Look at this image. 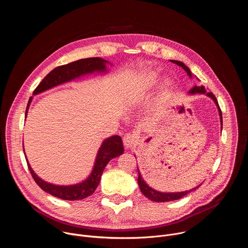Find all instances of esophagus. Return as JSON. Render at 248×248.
Returning a JSON list of instances; mask_svg holds the SVG:
<instances>
[{
	"label": "esophagus",
	"mask_w": 248,
	"mask_h": 248,
	"mask_svg": "<svg viewBox=\"0 0 248 248\" xmlns=\"http://www.w3.org/2000/svg\"><path fill=\"white\" fill-rule=\"evenodd\" d=\"M123 142H124V145L125 147V149L133 148L135 143H136V137L131 133H127L123 138Z\"/></svg>",
	"instance_id": "obj_1"
}]
</instances>
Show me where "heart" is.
<instances>
[{
    "instance_id": "obj_1",
    "label": "heart",
    "mask_w": 248,
    "mask_h": 248,
    "mask_svg": "<svg viewBox=\"0 0 248 248\" xmlns=\"http://www.w3.org/2000/svg\"><path fill=\"white\" fill-rule=\"evenodd\" d=\"M158 79V75L154 72L146 74L141 81L138 83L136 89H135V95L137 97L143 96L146 92H148L149 90H151L154 85L156 84ZM170 86H171V80L170 79H166L164 81V84L162 86V89L160 90L158 96H157V105L158 107H162L164 106L168 100H169V95H170Z\"/></svg>"
}]
</instances>
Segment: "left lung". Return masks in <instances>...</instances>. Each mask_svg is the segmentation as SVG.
Segmentation results:
<instances>
[{"instance_id": "8db88e82", "label": "left lung", "mask_w": 248, "mask_h": 248, "mask_svg": "<svg viewBox=\"0 0 248 248\" xmlns=\"http://www.w3.org/2000/svg\"><path fill=\"white\" fill-rule=\"evenodd\" d=\"M171 62L178 64L180 66H182L186 74L188 75L189 78H192V75H191V72L190 69L182 62H179V61H174V60H170ZM189 94H195V93H200V94H205L207 95L208 97H210L212 100H213L216 104V106L218 107V110H219V115H220V121H221V125L223 127V119H222V112H221V109L219 107V104H218V101L215 97V95L212 93V92H206L204 86H194L192 87L189 91H188ZM138 169V168H137ZM137 183H138V186H139V188L141 190V192H142L148 199L152 200V201H155V202H167V201H172V200H178V199H181L183 198L184 196H186V194H188L189 192L195 190L196 188H198L201 185H199L198 186L190 189V190H186V191H183V192H160V191H157L155 189H153L151 186H149L145 181L143 180L142 176H141V173L138 170V179H137Z\"/></svg>"}]
</instances>
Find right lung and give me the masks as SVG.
Listing matches in <instances>:
<instances>
[{"label":"right lung","mask_w":248,"mask_h":248,"mask_svg":"<svg viewBox=\"0 0 248 248\" xmlns=\"http://www.w3.org/2000/svg\"><path fill=\"white\" fill-rule=\"evenodd\" d=\"M106 63H110V62L101 58H88V59H81L61 66H57L39 83L36 89L34 90L33 95H37L55 86H58L60 84H62L68 81H72L85 75H90L93 73H99V74L107 73L108 69L106 68ZM31 101H32V97L29 98V101L27 104L26 111H25V118L27 116V112H28ZM23 152H24V148H23ZM123 152H124V145H123L121 136L113 135L107 139H105L99 148L93 170L88 178L79 184L72 185V186H58V185H53L43 181L34 172V170L31 169L27 160L26 162L33 180L40 186L41 189L62 200H80L94 193V191L96 190L100 183L105 167L107 166V164L113 158H116L122 155ZM25 159H26V155H25Z\"/></svg>","instance_id":"1"}]
</instances>
